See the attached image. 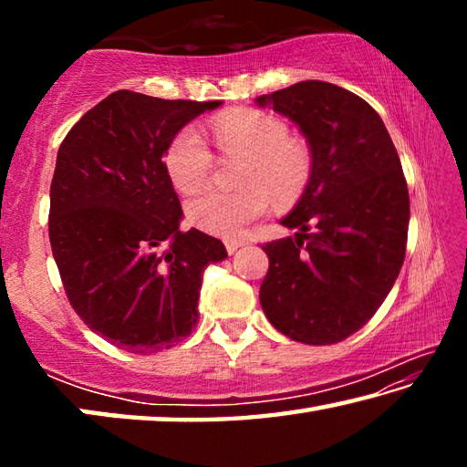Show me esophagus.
I'll use <instances>...</instances> for the list:
<instances>
[{
    "label": "esophagus",
    "instance_id": "1",
    "mask_svg": "<svg viewBox=\"0 0 467 467\" xmlns=\"http://www.w3.org/2000/svg\"><path fill=\"white\" fill-rule=\"evenodd\" d=\"M239 247H243V241H236V239L226 241V251L231 253V255H233V253H234L236 249H239Z\"/></svg>",
    "mask_w": 467,
    "mask_h": 467
}]
</instances>
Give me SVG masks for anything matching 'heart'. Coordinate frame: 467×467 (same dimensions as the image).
I'll list each match as a JSON object with an SVG mask.
<instances>
[{"label":"heart","instance_id":"b5f03b06","mask_svg":"<svg viewBox=\"0 0 467 467\" xmlns=\"http://www.w3.org/2000/svg\"><path fill=\"white\" fill-rule=\"evenodd\" d=\"M223 154H247L236 192L205 189L187 202V218L202 231L236 239L244 226L270 208V192L280 202H292L305 192L313 172L311 146L303 138L288 136V125L267 110L244 109L218 117L212 125ZM169 177L181 192H195L210 179L214 154L202 131L187 125L175 133L164 152Z\"/></svg>","mask_w":467,"mask_h":467}]
</instances>
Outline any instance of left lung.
Returning a JSON list of instances; mask_svg holds the SVG:
<instances>
[{"label":"left lung","mask_w":467,"mask_h":467,"mask_svg":"<svg viewBox=\"0 0 467 467\" xmlns=\"http://www.w3.org/2000/svg\"><path fill=\"white\" fill-rule=\"evenodd\" d=\"M298 125L313 172L280 223L295 239L264 244L265 317L296 342H342L373 317L406 255L410 197L401 162L377 110L321 80L255 99Z\"/></svg>","instance_id":"8db88e82"}]
</instances>
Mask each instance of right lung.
<instances>
[{"label": "right lung", "instance_id": "add662e5", "mask_svg": "<svg viewBox=\"0 0 467 467\" xmlns=\"http://www.w3.org/2000/svg\"><path fill=\"white\" fill-rule=\"evenodd\" d=\"M220 100H164L117 90L61 141L51 181L49 241L69 305L121 350L152 354L192 334L202 274L223 241L179 231L183 210L164 152Z\"/></svg>", "mask_w": 467, "mask_h": 467}]
</instances>
